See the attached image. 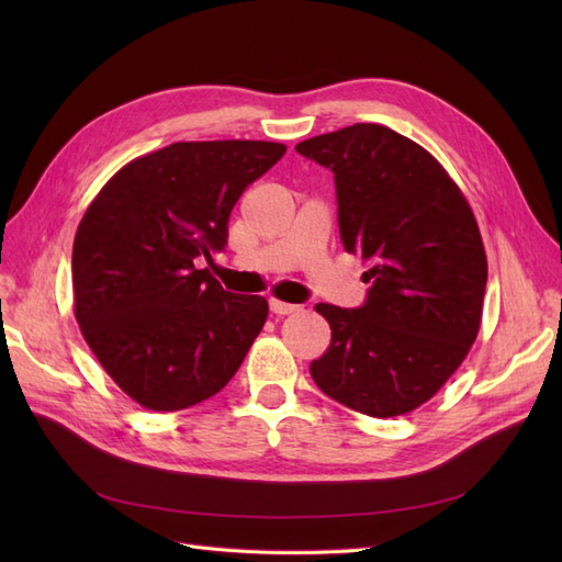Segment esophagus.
<instances>
[{"instance_id": "34e87169", "label": "esophagus", "mask_w": 562, "mask_h": 562, "mask_svg": "<svg viewBox=\"0 0 562 562\" xmlns=\"http://www.w3.org/2000/svg\"><path fill=\"white\" fill-rule=\"evenodd\" d=\"M269 310L274 312V314H279V316H285V314H295V312H300L297 304H291V302H281V300H277V297H271V300H269Z\"/></svg>"}]
</instances>
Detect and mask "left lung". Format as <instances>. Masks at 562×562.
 I'll use <instances>...</instances> for the list:
<instances>
[{
  "label": "left lung",
  "instance_id": "1",
  "mask_svg": "<svg viewBox=\"0 0 562 562\" xmlns=\"http://www.w3.org/2000/svg\"><path fill=\"white\" fill-rule=\"evenodd\" d=\"M295 149L335 173L339 236L372 283L359 310L316 304L333 337L312 378L356 413H413L479 335L487 283L479 223L438 159L386 126L353 124Z\"/></svg>",
  "mask_w": 562,
  "mask_h": 562
}]
</instances>
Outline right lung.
<instances>
[{"instance_id": "1", "label": "right lung", "mask_w": 562, "mask_h": 562, "mask_svg": "<svg viewBox=\"0 0 562 562\" xmlns=\"http://www.w3.org/2000/svg\"><path fill=\"white\" fill-rule=\"evenodd\" d=\"M283 155L267 140L173 143L119 168L83 213L75 318L98 363L147 411L215 396L260 335L267 300L227 293L194 260L225 248L236 201Z\"/></svg>"}]
</instances>
